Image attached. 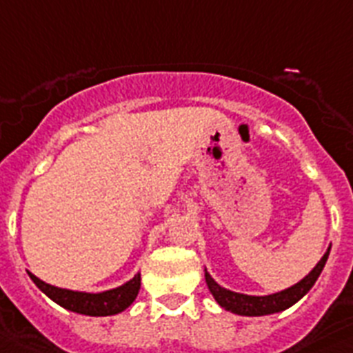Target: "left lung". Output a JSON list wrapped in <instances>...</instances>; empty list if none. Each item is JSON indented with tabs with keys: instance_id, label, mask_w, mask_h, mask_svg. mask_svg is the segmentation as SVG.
I'll return each mask as SVG.
<instances>
[{
	"instance_id": "1",
	"label": "left lung",
	"mask_w": 353,
	"mask_h": 353,
	"mask_svg": "<svg viewBox=\"0 0 353 353\" xmlns=\"http://www.w3.org/2000/svg\"><path fill=\"white\" fill-rule=\"evenodd\" d=\"M328 254H330V249L325 252V256L314 267L312 272L307 278H303L299 283L287 288V290H281V292L270 294V296H245V294L231 292V290L220 287L208 272H205V281H208L209 290L218 301V305L229 312L240 314V316H267V314L281 312L285 308L292 307L294 303H298L314 287V283L321 274L323 267L327 263Z\"/></svg>"
}]
</instances>
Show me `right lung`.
I'll return each instance as SVG.
<instances>
[{
  "mask_svg": "<svg viewBox=\"0 0 353 353\" xmlns=\"http://www.w3.org/2000/svg\"><path fill=\"white\" fill-rule=\"evenodd\" d=\"M28 276L52 301H55L66 310L84 314V316H113V314L122 312L135 301L137 294L141 290V274H137L122 287L101 294L74 292V290H66V288L52 287L30 272Z\"/></svg>",
  "mask_w": 353,
  "mask_h": 353,
  "instance_id": "right-lung-1",
  "label": "right lung"
}]
</instances>
